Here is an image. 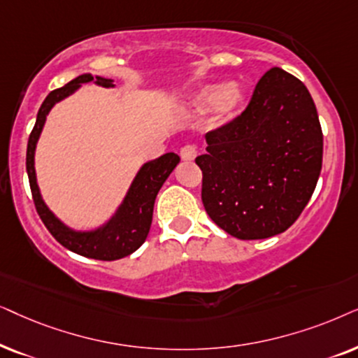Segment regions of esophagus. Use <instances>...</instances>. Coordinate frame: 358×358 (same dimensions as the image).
Here are the masks:
<instances>
[{
	"mask_svg": "<svg viewBox=\"0 0 358 358\" xmlns=\"http://www.w3.org/2000/svg\"><path fill=\"white\" fill-rule=\"evenodd\" d=\"M196 155H198V149L194 145H185L182 147V150H180V157L187 162L194 160L196 159Z\"/></svg>",
	"mask_w": 358,
	"mask_h": 358,
	"instance_id": "obj_1",
	"label": "esophagus"
}]
</instances>
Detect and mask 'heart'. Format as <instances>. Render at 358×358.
<instances>
[{
	"label": "heart",
	"instance_id": "b5f03b06",
	"mask_svg": "<svg viewBox=\"0 0 358 358\" xmlns=\"http://www.w3.org/2000/svg\"><path fill=\"white\" fill-rule=\"evenodd\" d=\"M244 103V93L237 85L213 83L203 87L192 99V108L198 114L217 111L219 117L232 119Z\"/></svg>",
	"mask_w": 358,
	"mask_h": 358
}]
</instances>
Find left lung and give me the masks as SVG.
<instances>
[{"instance_id": "obj_1", "label": "left lung", "mask_w": 358, "mask_h": 358, "mask_svg": "<svg viewBox=\"0 0 358 358\" xmlns=\"http://www.w3.org/2000/svg\"><path fill=\"white\" fill-rule=\"evenodd\" d=\"M201 199L208 216L242 241L285 232L311 199L322 131L301 80L273 66L239 116L206 134Z\"/></svg>"}]
</instances>
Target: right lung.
Returning <instances> with one entry per match:
<instances>
[{
  "label": "right lung",
  "mask_w": 358,
  "mask_h": 358,
  "mask_svg": "<svg viewBox=\"0 0 358 358\" xmlns=\"http://www.w3.org/2000/svg\"><path fill=\"white\" fill-rule=\"evenodd\" d=\"M93 80L98 85H101V87H114L113 80L101 78V76L94 78L93 75L87 73L76 76L75 80H71L65 87L57 88L47 94L39 113H37L34 129H32L29 142H27L26 170L27 176H29L31 193L37 214L41 216L42 222L45 224V227L49 229L50 234L55 237V241L60 242L65 249L75 252L78 255L88 257V259L111 262L131 255L132 252H136L145 242L147 234L150 231L152 213H154L157 193H159L162 185L165 183V180L169 178L175 166L180 164V157L170 152V154H165L159 157V159L144 164L139 173L136 175L134 182H132L129 192H127L122 204L119 206L117 213L103 227L90 232H76L64 226L49 211L45 203L42 201L34 170L36 144L39 141L45 117L52 106L73 93L75 90H78L82 83L93 82Z\"/></svg>",
  "instance_id": "right-lung-1"
}]
</instances>
